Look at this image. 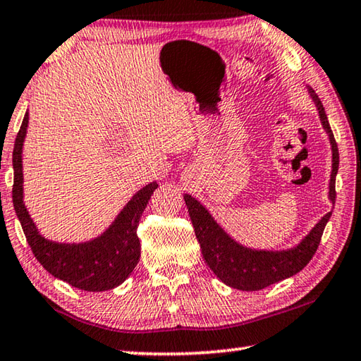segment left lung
I'll return each mask as SVG.
<instances>
[{
	"label": "left lung",
	"instance_id": "8db88e82",
	"mask_svg": "<svg viewBox=\"0 0 361 361\" xmlns=\"http://www.w3.org/2000/svg\"><path fill=\"white\" fill-rule=\"evenodd\" d=\"M309 92L312 95L317 109H319L323 129L326 130L329 143H331L333 170L331 180H329V200L334 204L336 173H338L339 169L338 145H336L325 108H323L320 99L314 94L312 89ZM185 202L188 205L189 218H191L195 237H197L200 248H202L207 266L212 269L213 274L223 283L242 291L262 290L269 285L277 283L280 280L288 279L299 271H302L307 266V262L312 259L317 248H319L323 229H325L328 219L331 218V212L326 213L298 247L283 250V252H266V250L247 248L239 245L234 239H231L219 228L215 219L212 218L209 210L189 194H185Z\"/></svg>",
	"mask_w": 361,
	"mask_h": 361
}]
</instances>
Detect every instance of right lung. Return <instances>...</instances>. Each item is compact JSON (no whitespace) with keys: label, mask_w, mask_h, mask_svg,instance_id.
I'll list each match as a JSON object with an SVG mask.
<instances>
[{"label":"right lung","mask_w":361,"mask_h":361,"mask_svg":"<svg viewBox=\"0 0 361 361\" xmlns=\"http://www.w3.org/2000/svg\"><path fill=\"white\" fill-rule=\"evenodd\" d=\"M27 127L28 113H25V118L22 121L12 151V167H14L12 202L36 259L54 277L79 290L105 291L121 285L130 276L140 259L138 221L148 205L151 194L157 188V183L152 181L140 189L116 216L113 224L97 239L84 243L47 240L36 229L23 204L22 146L27 135Z\"/></svg>","instance_id":"add662e5"}]
</instances>
